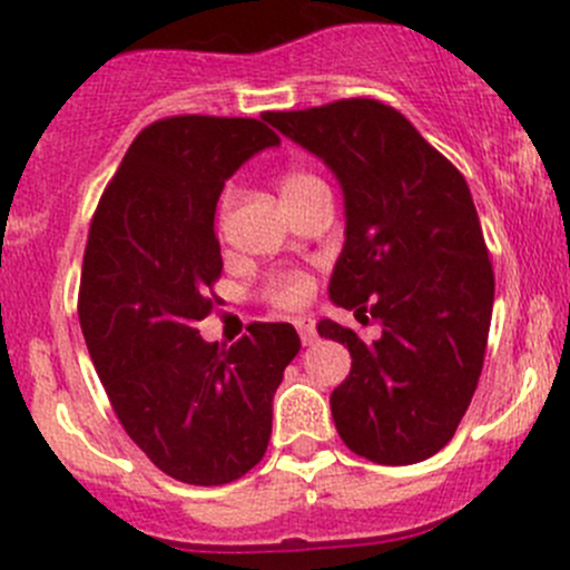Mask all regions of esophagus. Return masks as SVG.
I'll list each match as a JSON object with an SVG mask.
<instances>
[{"label":"esophagus","mask_w":570,"mask_h":570,"mask_svg":"<svg viewBox=\"0 0 570 570\" xmlns=\"http://www.w3.org/2000/svg\"><path fill=\"white\" fill-rule=\"evenodd\" d=\"M295 327H297V333H301V342L306 344V347H308V344L317 342V327H314L312 317H297Z\"/></svg>","instance_id":"34e87169"}]
</instances>
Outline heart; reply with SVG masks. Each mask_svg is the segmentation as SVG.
Wrapping results in <instances>:
<instances>
[{"mask_svg": "<svg viewBox=\"0 0 570 570\" xmlns=\"http://www.w3.org/2000/svg\"><path fill=\"white\" fill-rule=\"evenodd\" d=\"M317 181L320 178L308 174V170H286V174L281 176V193H284L286 198V195L301 193V189L312 187V184ZM226 209H228V198H223V212ZM308 289H312V281H308L303 273H275L273 278L267 281V286H264V297H267L273 306L292 308V306H301V303L306 301Z\"/></svg>", "mask_w": 570, "mask_h": 570, "instance_id": "1", "label": "heart"}]
</instances>
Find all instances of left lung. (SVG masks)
<instances>
[{
  "instance_id": "8db88e82",
  "label": "left lung",
  "mask_w": 570,
  "mask_h": 570,
  "mask_svg": "<svg viewBox=\"0 0 570 570\" xmlns=\"http://www.w3.org/2000/svg\"><path fill=\"white\" fill-rule=\"evenodd\" d=\"M262 118L336 174L347 239L327 292L358 322L383 327L366 344L333 320L317 325L353 358L331 394L338 435L372 463L428 461L474 396L491 327L493 267L469 184L383 101Z\"/></svg>"
}]
</instances>
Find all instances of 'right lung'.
I'll list each match as a JSON object with an SVG mask.
<instances>
[{"label": "right lung", "mask_w": 570, "mask_h": 570, "mask_svg": "<svg viewBox=\"0 0 570 570\" xmlns=\"http://www.w3.org/2000/svg\"><path fill=\"white\" fill-rule=\"evenodd\" d=\"M278 135L256 118L174 115L135 137L90 220L79 325L115 416L187 485H226L264 458L273 396L301 350L289 322H250L232 347L198 322L223 273V184Z\"/></svg>", "instance_id": "1"}]
</instances>
